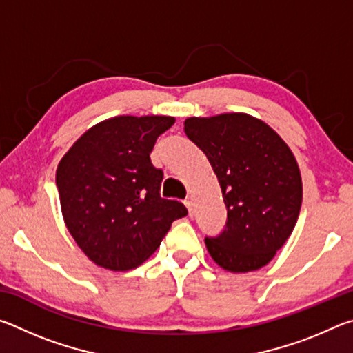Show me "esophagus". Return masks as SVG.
<instances>
[{"label":"esophagus","instance_id":"34e87169","mask_svg":"<svg viewBox=\"0 0 353 353\" xmlns=\"http://www.w3.org/2000/svg\"><path fill=\"white\" fill-rule=\"evenodd\" d=\"M185 205H187L190 214H193V207H194V204H193V199H191V198H187V199H185Z\"/></svg>","mask_w":353,"mask_h":353}]
</instances>
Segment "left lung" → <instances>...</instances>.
<instances>
[{
    "mask_svg": "<svg viewBox=\"0 0 353 353\" xmlns=\"http://www.w3.org/2000/svg\"><path fill=\"white\" fill-rule=\"evenodd\" d=\"M185 134L207 155L227 207L218 236H207L212 259L225 271L268 265L288 240L302 205V179L288 145L248 113L185 119Z\"/></svg>",
    "mask_w": 353,
    "mask_h": 353,
    "instance_id": "1",
    "label": "left lung"
}]
</instances>
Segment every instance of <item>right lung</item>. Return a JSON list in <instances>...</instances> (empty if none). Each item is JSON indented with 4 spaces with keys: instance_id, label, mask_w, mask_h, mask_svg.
<instances>
[{
    "instance_id": "1",
    "label": "right lung",
    "mask_w": 353,
    "mask_h": 353,
    "mask_svg": "<svg viewBox=\"0 0 353 353\" xmlns=\"http://www.w3.org/2000/svg\"><path fill=\"white\" fill-rule=\"evenodd\" d=\"M172 117H115L94 124L63 155L56 171L63 221L94 265L129 271L141 265L187 216L179 201L163 199V171L152 148Z\"/></svg>"
}]
</instances>
